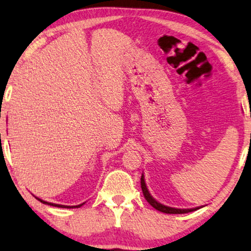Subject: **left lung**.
<instances>
[{
    "label": "left lung",
    "instance_id": "left-lung-1",
    "mask_svg": "<svg viewBox=\"0 0 251 251\" xmlns=\"http://www.w3.org/2000/svg\"><path fill=\"white\" fill-rule=\"evenodd\" d=\"M140 183H141V190H143V194L146 198V201L150 202V204L154 207L155 209L159 210V212L166 213V214H184V213H189V212H194V210L199 209V207H196V208H190V209H180V208H173V207H168L165 205L159 204L158 201H156L154 198L151 197L150 192H148V189L146 187V183H145V179H144V174L141 176L140 179Z\"/></svg>",
    "mask_w": 251,
    "mask_h": 251
}]
</instances>
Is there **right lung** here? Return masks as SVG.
Masks as SVG:
<instances>
[{
	"label": "right lung",
	"instance_id": "add662e5",
	"mask_svg": "<svg viewBox=\"0 0 251 251\" xmlns=\"http://www.w3.org/2000/svg\"><path fill=\"white\" fill-rule=\"evenodd\" d=\"M39 201L41 202H43V204H46V205H50V206H54V207H61V208H78V207H80L81 205H78V206H64V205H57V204H52V202H47V201H42V199H39V198H37Z\"/></svg>",
	"mask_w": 251,
	"mask_h": 251
}]
</instances>
